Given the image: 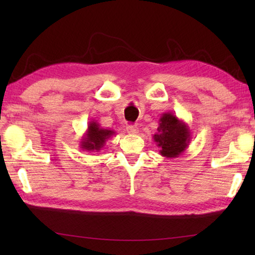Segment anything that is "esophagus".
Masks as SVG:
<instances>
[{
  "instance_id": "obj_1",
  "label": "esophagus",
  "mask_w": 255,
  "mask_h": 255,
  "mask_svg": "<svg viewBox=\"0 0 255 255\" xmlns=\"http://www.w3.org/2000/svg\"><path fill=\"white\" fill-rule=\"evenodd\" d=\"M126 130L128 133H130V135H135V133H137L139 129H138L136 125H129V126H127Z\"/></svg>"
}]
</instances>
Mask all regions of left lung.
I'll use <instances>...</instances> for the list:
<instances>
[{
  "mask_svg": "<svg viewBox=\"0 0 255 255\" xmlns=\"http://www.w3.org/2000/svg\"><path fill=\"white\" fill-rule=\"evenodd\" d=\"M153 138L162 156L174 158L188 148L191 131L183 120L171 112H164L158 120L157 132Z\"/></svg>",
  "mask_w": 255,
  "mask_h": 255,
  "instance_id": "obj_1",
  "label": "left lung"
}]
</instances>
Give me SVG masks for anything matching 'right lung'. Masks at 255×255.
<instances>
[{
	"mask_svg": "<svg viewBox=\"0 0 255 255\" xmlns=\"http://www.w3.org/2000/svg\"><path fill=\"white\" fill-rule=\"evenodd\" d=\"M115 131L111 129H105L100 126V124L94 122H90L88 125V129L82 136L80 140V147L82 150L91 153H99L105 147L107 140L115 135Z\"/></svg>",
	"mask_w": 255,
	"mask_h": 255,
	"instance_id": "1",
	"label": "right lung"
}]
</instances>
